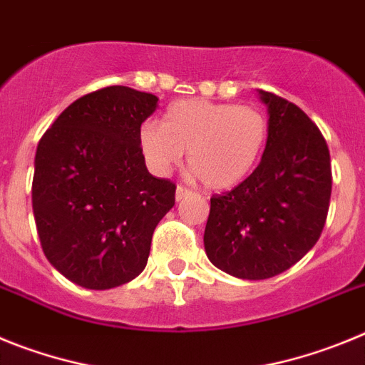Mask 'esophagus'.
Returning a JSON list of instances; mask_svg holds the SVG:
<instances>
[{"mask_svg":"<svg viewBox=\"0 0 365 365\" xmlns=\"http://www.w3.org/2000/svg\"><path fill=\"white\" fill-rule=\"evenodd\" d=\"M188 195H192V192H190L188 188H185V186H177V190H175L177 201H182V199L188 197Z\"/></svg>","mask_w":365,"mask_h":365,"instance_id":"1","label":"esophagus"}]
</instances>
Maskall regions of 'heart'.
Instances as JSON below:
<instances>
[{
  "instance_id": "1",
  "label": "heart",
  "mask_w": 365,
  "mask_h": 365,
  "mask_svg": "<svg viewBox=\"0 0 365 365\" xmlns=\"http://www.w3.org/2000/svg\"><path fill=\"white\" fill-rule=\"evenodd\" d=\"M269 140V118L257 106L202 98L177 100L163 125L146 122L138 144L155 172L179 166L188 151L192 172L212 190L240 185L254 172Z\"/></svg>"
}]
</instances>
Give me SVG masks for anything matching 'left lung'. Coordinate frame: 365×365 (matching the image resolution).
Wrapping results in <instances>:
<instances>
[{"label":"left lung","mask_w":365,"mask_h":365,"mask_svg":"<svg viewBox=\"0 0 365 365\" xmlns=\"http://www.w3.org/2000/svg\"><path fill=\"white\" fill-rule=\"evenodd\" d=\"M269 111L261 163L241 185L212 195L208 259L241 279H267L298 263L320 240L331 199V157L318 125L296 104L259 91Z\"/></svg>","instance_id":"1"}]
</instances>
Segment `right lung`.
<instances>
[{"instance_id":"right-lung-1","label":"right lung","mask_w":365,"mask_h":365,"mask_svg":"<svg viewBox=\"0 0 365 365\" xmlns=\"http://www.w3.org/2000/svg\"><path fill=\"white\" fill-rule=\"evenodd\" d=\"M159 98L109 86L74 100L36 150L32 212L45 257L93 291L143 272L151 235L175 205V185L148 172L140 125Z\"/></svg>"}]
</instances>
